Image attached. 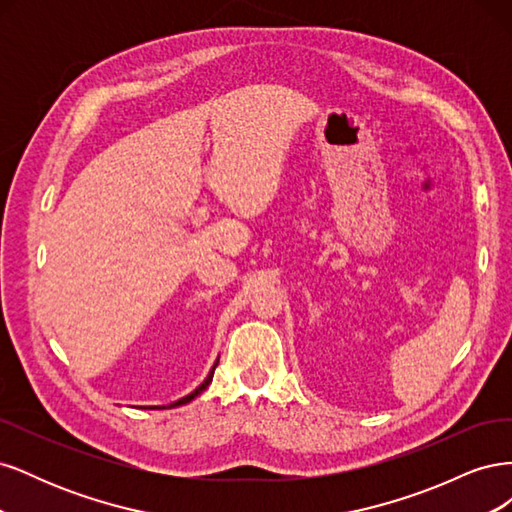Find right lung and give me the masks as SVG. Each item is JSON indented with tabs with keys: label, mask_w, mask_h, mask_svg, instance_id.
Instances as JSON below:
<instances>
[{
	"label": "right lung",
	"mask_w": 512,
	"mask_h": 512,
	"mask_svg": "<svg viewBox=\"0 0 512 512\" xmlns=\"http://www.w3.org/2000/svg\"><path fill=\"white\" fill-rule=\"evenodd\" d=\"M218 361H220V359H218ZM218 361H215V365H218ZM215 365L211 367V371H209V376L205 378V382L200 384V386H196V389H194L190 395H185V397H181V399L173 401V404H170V406H162V408H177V406H183V404H190V401H192L194 397H198L200 393H203V391L207 389V386H209V382L213 380V371H215ZM151 408H158V406H151Z\"/></svg>",
	"instance_id": "1"
}]
</instances>
